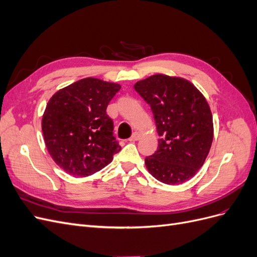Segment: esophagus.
<instances>
[{"instance_id": "esophagus-1", "label": "esophagus", "mask_w": 257, "mask_h": 257, "mask_svg": "<svg viewBox=\"0 0 257 257\" xmlns=\"http://www.w3.org/2000/svg\"><path fill=\"white\" fill-rule=\"evenodd\" d=\"M139 138H141V134H139L138 132H135V133H133V135H132V136L128 138V141H130V142H136V141H138Z\"/></svg>"}]
</instances>
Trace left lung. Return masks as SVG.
I'll use <instances>...</instances> for the list:
<instances>
[{"mask_svg": "<svg viewBox=\"0 0 257 257\" xmlns=\"http://www.w3.org/2000/svg\"><path fill=\"white\" fill-rule=\"evenodd\" d=\"M134 89L150 105L160 136L158 150L145 159L148 170L166 184L188 181L204 165L213 139L206 98L190 81L162 74Z\"/></svg>", "mask_w": 257, "mask_h": 257, "instance_id": "1", "label": "left lung"}]
</instances>
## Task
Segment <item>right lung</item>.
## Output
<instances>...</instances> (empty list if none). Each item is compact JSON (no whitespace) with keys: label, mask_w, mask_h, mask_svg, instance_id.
<instances>
[{"label":"right lung","mask_w":257,"mask_h":257,"mask_svg":"<svg viewBox=\"0 0 257 257\" xmlns=\"http://www.w3.org/2000/svg\"><path fill=\"white\" fill-rule=\"evenodd\" d=\"M118 83L84 78L59 90L46 106L42 130L53 161L69 175L88 177L121 150L107 106Z\"/></svg>","instance_id":"1"}]
</instances>
